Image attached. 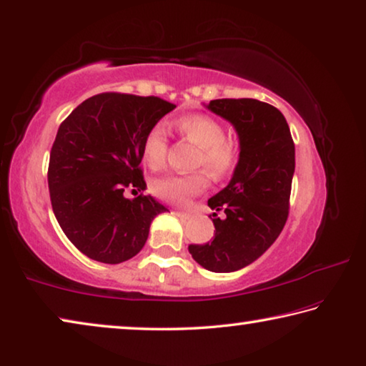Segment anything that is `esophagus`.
<instances>
[{
  "label": "esophagus",
  "instance_id": "34e87169",
  "mask_svg": "<svg viewBox=\"0 0 366 366\" xmlns=\"http://www.w3.org/2000/svg\"><path fill=\"white\" fill-rule=\"evenodd\" d=\"M177 214H178V215H182V217H184V219H189V214H188V212H183V211H177Z\"/></svg>",
  "mask_w": 366,
  "mask_h": 366
}]
</instances>
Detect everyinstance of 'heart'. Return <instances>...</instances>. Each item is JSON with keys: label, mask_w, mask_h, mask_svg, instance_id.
Segmentation results:
<instances>
[{"label": "heart", "mask_w": 366, "mask_h": 366, "mask_svg": "<svg viewBox=\"0 0 366 366\" xmlns=\"http://www.w3.org/2000/svg\"><path fill=\"white\" fill-rule=\"evenodd\" d=\"M179 134L199 147L196 165L204 167L214 178H222L230 173L238 159L235 142L225 139V128L217 119L196 113L182 117L175 122ZM169 152V136L162 124H155L147 131L142 141V160L152 170L165 165ZM152 193L172 204H187L191 197L202 193L207 187V178L202 172L189 175H167L152 182Z\"/></svg>", "instance_id": "b5f03b06"}]
</instances>
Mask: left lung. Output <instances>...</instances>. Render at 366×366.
I'll list each match as a JSON object with an SVG mask.
<instances>
[{"instance_id": "left-lung-1", "label": "left lung", "mask_w": 366, "mask_h": 366, "mask_svg": "<svg viewBox=\"0 0 366 366\" xmlns=\"http://www.w3.org/2000/svg\"><path fill=\"white\" fill-rule=\"evenodd\" d=\"M235 128L238 164L229 184L207 201L215 235L189 244L207 271L233 272L254 262L277 239L289 217L295 144L275 107L256 99H217L206 105Z\"/></svg>"}]
</instances>
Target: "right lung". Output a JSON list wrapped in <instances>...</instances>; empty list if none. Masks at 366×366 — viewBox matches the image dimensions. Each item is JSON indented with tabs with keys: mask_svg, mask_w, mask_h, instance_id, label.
Masks as SVG:
<instances>
[{
	"mask_svg": "<svg viewBox=\"0 0 366 366\" xmlns=\"http://www.w3.org/2000/svg\"><path fill=\"white\" fill-rule=\"evenodd\" d=\"M177 105L159 97L105 92L84 100L59 124L50 152L48 189L69 242L94 261L119 264L147 242L167 207L146 189L141 160L147 131Z\"/></svg>",
	"mask_w": 366,
	"mask_h": 366,
	"instance_id": "add662e5",
	"label": "right lung"
}]
</instances>
